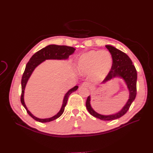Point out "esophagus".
Listing matches in <instances>:
<instances>
[{
	"label": "esophagus",
	"mask_w": 153,
	"mask_h": 153,
	"mask_svg": "<svg viewBox=\"0 0 153 153\" xmlns=\"http://www.w3.org/2000/svg\"><path fill=\"white\" fill-rule=\"evenodd\" d=\"M81 86H82V87H89V84H88L87 82H83V83L82 84Z\"/></svg>",
	"instance_id": "obj_1"
}]
</instances>
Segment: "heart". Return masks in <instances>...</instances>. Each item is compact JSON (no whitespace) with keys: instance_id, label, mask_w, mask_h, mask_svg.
<instances>
[{"instance_id":"heart-1","label":"heart","mask_w":153,"mask_h":153,"mask_svg":"<svg viewBox=\"0 0 153 153\" xmlns=\"http://www.w3.org/2000/svg\"><path fill=\"white\" fill-rule=\"evenodd\" d=\"M113 58L107 51L91 50L82 54L76 62V69L81 74L91 75V81L100 82L110 72Z\"/></svg>"}]
</instances>
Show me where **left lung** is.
Segmentation results:
<instances>
[{"label": "left lung", "mask_w": 153, "mask_h": 153, "mask_svg": "<svg viewBox=\"0 0 153 153\" xmlns=\"http://www.w3.org/2000/svg\"><path fill=\"white\" fill-rule=\"evenodd\" d=\"M113 58V65L107 77L101 84H105L107 82L118 78L122 79L129 92V97L122 108L117 113L110 115H102L95 111L91 104V96L87 97L86 108L89 114L94 117L101 120H113L124 115L129 109L136 95V81L137 72L131 59L126 54L111 45H105Z\"/></svg>", "instance_id": "8db88e82"}]
</instances>
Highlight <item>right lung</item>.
<instances>
[{
  "instance_id": "right-lung-1",
  "label": "right lung",
  "mask_w": 153,
  "mask_h": 153,
  "mask_svg": "<svg viewBox=\"0 0 153 153\" xmlns=\"http://www.w3.org/2000/svg\"><path fill=\"white\" fill-rule=\"evenodd\" d=\"M76 49L73 47L68 46H59L56 45H50L45 48H42V50L37 51L35 53L31 58L30 59L29 61L27 64L25 71L23 72V74L22 78V95H21V102L23 106L26 109L27 113L30 117H31L36 121L41 122V123H46L50 122L57 119L59 118L64 112V108H65L68 99L69 95L73 92H75L77 89L78 86L76 85L74 87L69 89L66 94L64 95V97L62 100V104L60 110L52 117L47 118H39L36 117L35 115L32 114L31 112L27 108L25 101H24V94H25V90L27 85V84L28 80L31 76L33 72L38 66L40 64H42L46 60L48 59H57V60H67L69 58V56L73 54Z\"/></svg>"
}]
</instances>
